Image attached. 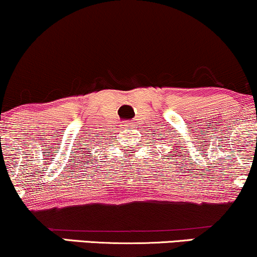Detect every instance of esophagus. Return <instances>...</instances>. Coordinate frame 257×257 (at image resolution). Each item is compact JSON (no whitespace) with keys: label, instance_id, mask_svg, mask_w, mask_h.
Returning a JSON list of instances; mask_svg holds the SVG:
<instances>
[{"label":"esophagus","instance_id":"esophagus-1","mask_svg":"<svg viewBox=\"0 0 257 257\" xmlns=\"http://www.w3.org/2000/svg\"><path fill=\"white\" fill-rule=\"evenodd\" d=\"M123 128H131V126H133L132 125V123H129V122H123Z\"/></svg>","mask_w":257,"mask_h":257}]
</instances>
